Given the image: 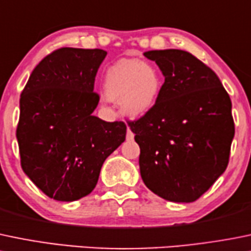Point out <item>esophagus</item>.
<instances>
[{"label":"esophagus","instance_id":"esophagus-1","mask_svg":"<svg viewBox=\"0 0 251 251\" xmlns=\"http://www.w3.org/2000/svg\"><path fill=\"white\" fill-rule=\"evenodd\" d=\"M133 136H135V135H133V132H132V131H131V128L128 127L127 128V132H126V140H127V141H132L133 140Z\"/></svg>","mask_w":251,"mask_h":251}]
</instances>
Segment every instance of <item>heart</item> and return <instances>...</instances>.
I'll return each instance as SVG.
<instances>
[{
    "label": "heart",
    "mask_w": 251,
    "mask_h": 251,
    "mask_svg": "<svg viewBox=\"0 0 251 251\" xmlns=\"http://www.w3.org/2000/svg\"><path fill=\"white\" fill-rule=\"evenodd\" d=\"M162 76L155 66L133 60L119 61L105 75L104 92L109 100L120 101L126 114L141 116L157 103Z\"/></svg>",
    "instance_id": "1"
}]
</instances>
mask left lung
Wrapping results in <instances>:
<instances>
[{
  "label": "left lung",
  "instance_id": "1",
  "mask_svg": "<svg viewBox=\"0 0 251 251\" xmlns=\"http://www.w3.org/2000/svg\"><path fill=\"white\" fill-rule=\"evenodd\" d=\"M143 55L164 75L157 103L128 120L146 186L173 202H194L225 173L234 137L229 94L217 75L177 49Z\"/></svg>",
  "mask_w": 251,
  "mask_h": 251
}]
</instances>
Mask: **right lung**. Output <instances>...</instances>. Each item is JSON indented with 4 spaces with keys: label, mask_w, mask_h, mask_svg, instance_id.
I'll list each match as a JSON object with an SVG mask.
<instances>
[{
    "label": "right lung",
    "mask_w": 251,
    "mask_h": 251,
    "mask_svg": "<svg viewBox=\"0 0 251 251\" xmlns=\"http://www.w3.org/2000/svg\"><path fill=\"white\" fill-rule=\"evenodd\" d=\"M105 56L101 49H57L36 65L21 94L16 135L22 169L56 201L91 194L104 160L125 141V123L92 115Z\"/></svg>",
    "instance_id": "obj_1"
}]
</instances>
